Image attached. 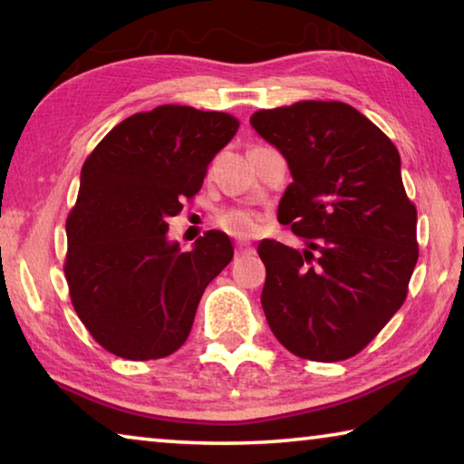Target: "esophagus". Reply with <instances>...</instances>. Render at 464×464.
I'll return each mask as SVG.
<instances>
[{"label": "esophagus", "mask_w": 464, "mask_h": 464, "mask_svg": "<svg viewBox=\"0 0 464 464\" xmlns=\"http://www.w3.org/2000/svg\"><path fill=\"white\" fill-rule=\"evenodd\" d=\"M249 254H256V249L249 246V243H237L235 246V256L241 257V256H249Z\"/></svg>", "instance_id": "esophagus-1"}]
</instances>
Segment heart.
I'll list each match as a JSON object with an SVG mask.
<instances>
[{
	"mask_svg": "<svg viewBox=\"0 0 464 464\" xmlns=\"http://www.w3.org/2000/svg\"><path fill=\"white\" fill-rule=\"evenodd\" d=\"M218 227L233 237L246 239L260 231V217L247 208H229L218 215Z\"/></svg>",
	"mask_w": 464,
	"mask_h": 464,
	"instance_id": "obj_1",
	"label": "heart"
}]
</instances>
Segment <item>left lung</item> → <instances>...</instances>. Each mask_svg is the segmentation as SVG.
Masks as SVG:
<instances>
[{
    "label": "left lung",
    "mask_w": 464,
    "mask_h": 464,
    "mask_svg": "<svg viewBox=\"0 0 464 464\" xmlns=\"http://www.w3.org/2000/svg\"><path fill=\"white\" fill-rule=\"evenodd\" d=\"M285 155L293 184L278 204L307 247L257 246L262 307L293 354L337 362L358 354L401 309L418 264V210L401 157L384 132L343 102H296L251 114Z\"/></svg>",
    "instance_id": "8db88e82"
}]
</instances>
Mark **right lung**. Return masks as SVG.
Masks as SVG:
<instances>
[{"label":"right lung","instance_id":"obj_1","mask_svg":"<svg viewBox=\"0 0 464 464\" xmlns=\"http://www.w3.org/2000/svg\"><path fill=\"white\" fill-rule=\"evenodd\" d=\"M239 121L166 104L108 132L82 168L67 217L65 278L82 324L127 360L166 358L186 342L208 282L233 257L223 231L192 251L168 239V218L200 190Z\"/></svg>","mask_w":464,"mask_h":464}]
</instances>
